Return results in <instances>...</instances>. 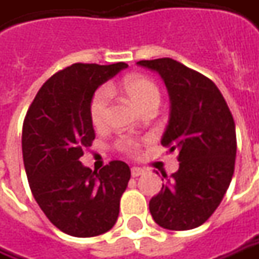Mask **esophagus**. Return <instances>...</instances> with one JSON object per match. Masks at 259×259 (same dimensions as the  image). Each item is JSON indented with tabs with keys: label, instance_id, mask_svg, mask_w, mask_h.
Segmentation results:
<instances>
[{
	"label": "esophagus",
	"instance_id": "34e87169",
	"mask_svg": "<svg viewBox=\"0 0 259 259\" xmlns=\"http://www.w3.org/2000/svg\"><path fill=\"white\" fill-rule=\"evenodd\" d=\"M130 172H132V176H133V178H138V176H140V175L145 174V169H142V167H136V166H135V167H132V170H130Z\"/></svg>",
	"mask_w": 259,
	"mask_h": 259
}]
</instances>
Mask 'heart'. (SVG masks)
Returning <instances> with one entry per match:
<instances>
[{"instance_id": "1", "label": "heart", "mask_w": 259, "mask_h": 259, "mask_svg": "<svg viewBox=\"0 0 259 259\" xmlns=\"http://www.w3.org/2000/svg\"><path fill=\"white\" fill-rule=\"evenodd\" d=\"M120 89L140 112L150 109V107L157 109L160 104V99H162L160 90L156 83L153 80H150L149 77L127 76L126 78H123ZM110 97H112V92L107 87L99 89L92 97L89 112H90L92 123L96 127H102L107 121ZM119 149L123 152H127V153H133V152H136L138 145L130 139H123L119 142Z\"/></svg>"}]
</instances>
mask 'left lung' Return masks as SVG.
Wrapping results in <instances>:
<instances>
[{
  "instance_id": "obj_1",
  "label": "left lung",
  "mask_w": 259,
  "mask_h": 259,
  "mask_svg": "<svg viewBox=\"0 0 259 259\" xmlns=\"http://www.w3.org/2000/svg\"><path fill=\"white\" fill-rule=\"evenodd\" d=\"M165 81L170 113L160 143L179 152V169L149 202L159 227L188 231L201 227L222 201L234 175V117L215 83L172 58L142 60Z\"/></svg>"
}]
</instances>
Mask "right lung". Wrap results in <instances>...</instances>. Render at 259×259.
Here are the masks:
<instances>
[{
  "mask_svg": "<svg viewBox=\"0 0 259 259\" xmlns=\"http://www.w3.org/2000/svg\"><path fill=\"white\" fill-rule=\"evenodd\" d=\"M127 68L73 64L49 78L31 103L23 126V159L34 199L53 225L77 238L102 235L119 217L130 169L113 160L100 172L80 162L92 145L90 102L96 90Z\"/></svg>",
  "mask_w": 259,
  "mask_h": 259,
  "instance_id": "add662e5",
  "label": "right lung"
}]
</instances>
